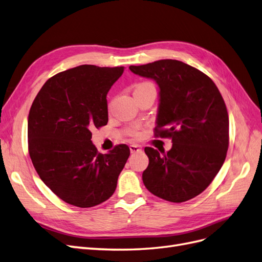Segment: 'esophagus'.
<instances>
[{"label": "esophagus", "mask_w": 262, "mask_h": 262, "mask_svg": "<svg viewBox=\"0 0 262 262\" xmlns=\"http://www.w3.org/2000/svg\"><path fill=\"white\" fill-rule=\"evenodd\" d=\"M129 149H130L132 154H136V152H139L141 150V147L138 146V145H130Z\"/></svg>", "instance_id": "34e87169"}]
</instances>
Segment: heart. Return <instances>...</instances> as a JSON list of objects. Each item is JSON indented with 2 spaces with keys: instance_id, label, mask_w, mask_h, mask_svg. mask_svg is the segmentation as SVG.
Returning <instances> with one entry per match:
<instances>
[{
  "instance_id": "b5f03b06",
  "label": "heart",
  "mask_w": 262,
  "mask_h": 262,
  "mask_svg": "<svg viewBox=\"0 0 262 262\" xmlns=\"http://www.w3.org/2000/svg\"><path fill=\"white\" fill-rule=\"evenodd\" d=\"M154 85L151 83H149V82H143V83H139L137 84L136 89H135V93L140 92V91H144V90H148V89H152ZM133 136H139V133L137 130H134L133 132Z\"/></svg>"
}]
</instances>
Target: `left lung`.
Segmentation results:
<instances>
[{
    "instance_id": "left-lung-1",
    "label": "left lung",
    "mask_w": 262,
    "mask_h": 262,
    "mask_svg": "<svg viewBox=\"0 0 262 262\" xmlns=\"http://www.w3.org/2000/svg\"><path fill=\"white\" fill-rule=\"evenodd\" d=\"M129 70L158 85L156 133L172 139L167 152L145 148V186L174 203L195 198L219 173L228 149V114L217 86L203 72L173 59Z\"/></svg>"
}]
</instances>
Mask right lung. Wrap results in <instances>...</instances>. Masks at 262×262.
Returning <instances> with one entry per match:
<instances>
[{"label": "right lung", "instance_id": "obj_1", "mask_svg": "<svg viewBox=\"0 0 262 262\" xmlns=\"http://www.w3.org/2000/svg\"><path fill=\"white\" fill-rule=\"evenodd\" d=\"M124 67L82 64L50 78L28 114V150L42 182L66 203L92 207L115 192L129 148L100 154L91 129L108 122L106 95Z\"/></svg>", "mask_w": 262, "mask_h": 262}]
</instances>
